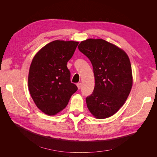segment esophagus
<instances>
[{"label":"esophagus","instance_id":"34e87169","mask_svg":"<svg viewBox=\"0 0 157 157\" xmlns=\"http://www.w3.org/2000/svg\"><path fill=\"white\" fill-rule=\"evenodd\" d=\"M77 86L78 89L80 90V88H82V84H81V83H77Z\"/></svg>","mask_w":157,"mask_h":157}]
</instances>
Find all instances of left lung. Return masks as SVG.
Here are the masks:
<instances>
[{
	"label": "left lung",
	"mask_w": 157,
	"mask_h": 157,
	"mask_svg": "<svg viewBox=\"0 0 157 157\" xmlns=\"http://www.w3.org/2000/svg\"><path fill=\"white\" fill-rule=\"evenodd\" d=\"M78 48L94 69V89L86 98L89 111L98 119L113 115L124 105L132 89L129 58L124 50L103 39L82 41Z\"/></svg>",
	"instance_id": "1"
}]
</instances>
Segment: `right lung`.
<instances>
[{"label": "right lung", "mask_w": 157, "mask_h": 157, "mask_svg": "<svg viewBox=\"0 0 157 157\" xmlns=\"http://www.w3.org/2000/svg\"><path fill=\"white\" fill-rule=\"evenodd\" d=\"M78 44L76 41H52L32 60L28 77L29 92L36 107L46 115H54L62 111L78 90L71 82L67 67Z\"/></svg>", "instance_id": "add662e5"}]
</instances>
